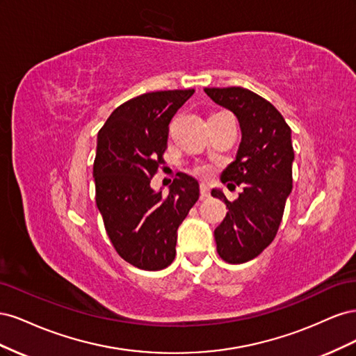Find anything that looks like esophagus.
Returning <instances> with one entry per match:
<instances>
[{
  "label": "esophagus",
  "mask_w": 356,
  "mask_h": 356,
  "mask_svg": "<svg viewBox=\"0 0 356 356\" xmlns=\"http://www.w3.org/2000/svg\"><path fill=\"white\" fill-rule=\"evenodd\" d=\"M209 195H211L209 186L204 184V182H202V184H200V197L202 199H207V197H209Z\"/></svg>",
  "instance_id": "1"
}]
</instances>
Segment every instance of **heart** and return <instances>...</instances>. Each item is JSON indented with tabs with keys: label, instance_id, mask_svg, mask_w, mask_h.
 Wrapping results in <instances>:
<instances>
[{
	"label": "heart",
	"instance_id": "b5f03b06",
	"mask_svg": "<svg viewBox=\"0 0 356 356\" xmlns=\"http://www.w3.org/2000/svg\"><path fill=\"white\" fill-rule=\"evenodd\" d=\"M195 172H196V174L202 175V177H208L211 174V168L208 165H197L195 168Z\"/></svg>",
	"mask_w": 356,
	"mask_h": 356
}]
</instances>
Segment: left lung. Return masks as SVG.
<instances>
[{
    "instance_id": "left-lung-1",
    "label": "left lung",
    "mask_w": 356,
    "mask_h": 356,
    "mask_svg": "<svg viewBox=\"0 0 356 356\" xmlns=\"http://www.w3.org/2000/svg\"><path fill=\"white\" fill-rule=\"evenodd\" d=\"M209 98L238 117L242 141L236 160L221 174L230 187L242 186L234 202L224 193L212 196L227 204V215L213 232L218 255L242 264L270 245L282 221L285 202L293 190L294 148L291 129L275 106L243 88H207Z\"/></svg>"
}]
</instances>
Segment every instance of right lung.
Wrapping results in <instances>:
<instances>
[{"label": "right lung", "mask_w": 356, "mask_h": 356, "mask_svg": "<svg viewBox=\"0 0 356 356\" xmlns=\"http://www.w3.org/2000/svg\"><path fill=\"white\" fill-rule=\"evenodd\" d=\"M193 93L139 95L117 106L98 134L96 204L117 254L143 270H161L174 261L177 230L199 199V182L182 172L168 195L149 186L165 163L172 117Z\"/></svg>", "instance_id": "add662e5"}]
</instances>
